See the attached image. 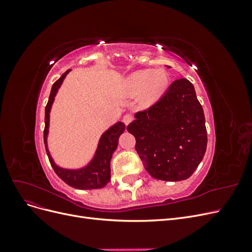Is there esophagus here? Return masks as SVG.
Here are the masks:
<instances>
[{"label": "esophagus", "mask_w": 252, "mask_h": 252, "mask_svg": "<svg viewBox=\"0 0 252 252\" xmlns=\"http://www.w3.org/2000/svg\"><path fill=\"white\" fill-rule=\"evenodd\" d=\"M132 120H133V118H132L131 114H125V116L123 117V123L125 125H128L129 123H131Z\"/></svg>", "instance_id": "obj_1"}]
</instances>
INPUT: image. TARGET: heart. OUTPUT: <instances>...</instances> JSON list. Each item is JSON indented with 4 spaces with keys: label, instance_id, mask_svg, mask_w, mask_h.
<instances>
[{
    "label": "heart",
    "instance_id": "b5f03b06",
    "mask_svg": "<svg viewBox=\"0 0 252 252\" xmlns=\"http://www.w3.org/2000/svg\"><path fill=\"white\" fill-rule=\"evenodd\" d=\"M168 84V75L164 70H138L126 78L124 91L128 96L139 94L141 106L148 107L165 94Z\"/></svg>",
    "mask_w": 252,
    "mask_h": 252
}]
</instances>
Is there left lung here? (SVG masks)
I'll use <instances>...</instances> for the list:
<instances>
[{
	"mask_svg": "<svg viewBox=\"0 0 252 252\" xmlns=\"http://www.w3.org/2000/svg\"><path fill=\"white\" fill-rule=\"evenodd\" d=\"M134 118L127 130L135 138V150L151 177L169 182L188 179L207 147L204 111L192 84L174 81L156 104Z\"/></svg>",
	"mask_w": 252,
	"mask_h": 252,
	"instance_id": "8db88e82",
	"label": "left lung"
}]
</instances>
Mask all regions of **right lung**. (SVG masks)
I'll list each match as a JSON object with an SVG mask.
<instances>
[{"label":"right lung","mask_w":252,"mask_h":252,"mask_svg":"<svg viewBox=\"0 0 252 252\" xmlns=\"http://www.w3.org/2000/svg\"><path fill=\"white\" fill-rule=\"evenodd\" d=\"M65 71L62 77H61L55 84L52 85L50 95L48 98V103L45 108V128H44V143L45 148H46L47 156L49 158V162L52 166L53 170L58 174V177L63 180L66 184L69 186L77 188V189H98L103 188L110 182V161L112 158V154L116 151L120 135L125 130V124L122 122H118L114 125H112L109 129L106 130L100 141H98L97 148L95 150V154L94 158L91 159L88 165L80 169H65L62 167L58 166L50 156V152L47 146V135H48V129H49V113L53 101H55V96L58 93L59 88L62 85L64 79L68 72Z\"/></svg>","instance_id":"right-lung-1"}]
</instances>
